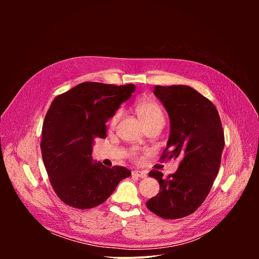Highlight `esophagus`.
I'll return each mask as SVG.
<instances>
[{
    "instance_id": "esophagus-1",
    "label": "esophagus",
    "mask_w": 259,
    "mask_h": 259,
    "mask_svg": "<svg viewBox=\"0 0 259 259\" xmlns=\"http://www.w3.org/2000/svg\"><path fill=\"white\" fill-rule=\"evenodd\" d=\"M132 175H133V176L140 177V178H144V177H146V172H145V171L135 170V171H132Z\"/></svg>"
}]
</instances>
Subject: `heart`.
Wrapping results in <instances>:
<instances>
[{"mask_svg":"<svg viewBox=\"0 0 259 259\" xmlns=\"http://www.w3.org/2000/svg\"><path fill=\"white\" fill-rule=\"evenodd\" d=\"M135 110L145 127L147 125H151L154 123H163L164 124V122H165V116H164L161 105L154 100H147V99L139 100L135 104ZM121 115H122L121 109H119V110H117V112L114 113V115L109 118V120L107 122L108 128L113 129L117 125ZM130 155L136 161H139L141 159L140 153L137 150L131 151Z\"/></svg>","mask_w":259,"mask_h":259,"instance_id":"b5f03b06","label":"heart"}]
</instances>
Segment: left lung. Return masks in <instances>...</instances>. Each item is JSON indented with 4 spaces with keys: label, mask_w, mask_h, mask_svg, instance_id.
I'll return each instance as SVG.
<instances>
[{
    "label": "left lung",
    "mask_w": 259,
    "mask_h": 259,
    "mask_svg": "<svg viewBox=\"0 0 259 259\" xmlns=\"http://www.w3.org/2000/svg\"><path fill=\"white\" fill-rule=\"evenodd\" d=\"M170 118V136L161 160L179 157L175 173L164 178L152 170L160 184L159 194L146 207L164 219H178L194 213L207 198L216 178L225 147V133L215 105L195 89L156 86Z\"/></svg>",
    "instance_id": "obj_1"
}]
</instances>
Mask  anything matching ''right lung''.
Instances as JSON below:
<instances>
[{"instance_id": "obj_1", "label": "right lung", "mask_w": 259, "mask_h": 259, "mask_svg": "<svg viewBox=\"0 0 259 259\" xmlns=\"http://www.w3.org/2000/svg\"><path fill=\"white\" fill-rule=\"evenodd\" d=\"M134 91L133 84L85 82L52 101L43 123L41 152L51 186L64 204L82 210L96 207L131 175L125 167L93 162L91 155L94 139L106 137L105 123Z\"/></svg>"}]
</instances>
